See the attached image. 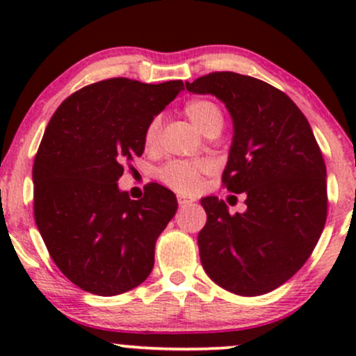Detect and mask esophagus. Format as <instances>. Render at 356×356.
<instances>
[{
	"label": "esophagus",
	"mask_w": 356,
	"mask_h": 356,
	"mask_svg": "<svg viewBox=\"0 0 356 356\" xmlns=\"http://www.w3.org/2000/svg\"><path fill=\"white\" fill-rule=\"evenodd\" d=\"M177 202H179V206H181V207H186V206H191V204L194 201H192L191 197H186V195H179Z\"/></svg>",
	"instance_id": "obj_1"
}]
</instances>
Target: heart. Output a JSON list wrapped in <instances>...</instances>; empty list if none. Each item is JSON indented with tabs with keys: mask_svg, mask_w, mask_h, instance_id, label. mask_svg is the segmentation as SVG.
<instances>
[{
	"mask_svg": "<svg viewBox=\"0 0 356 356\" xmlns=\"http://www.w3.org/2000/svg\"><path fill=\"white\" fill-rule=\"evenodd\" d=\"M184 113L187 118L201 130L202 134L219 132L220 125H222V112L214 102L207 99H192L184 105ZM159 132V120L154 118L149 125H147L144 134V144L145 147H152L157 142ZM212 169L211 162L207 161H174L169 162L159 170V179L165 184V186L172 187L174 191L184 192V194H191L199 189L202 181V175L207 174Z\"/></svg>",
	"mask_w": 356,
	"mask_h": 356,
	"instance_id": "heart-1",
	"label": "heart"
}]
</instances>
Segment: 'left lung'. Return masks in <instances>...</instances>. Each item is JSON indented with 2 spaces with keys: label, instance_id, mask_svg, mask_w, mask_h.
Listing matches in <instances>:
<instances>
[{
  "label": "left lung",
  "instance_id": "1",
  "mask_svg": "<svg viewBox=\"0 0 356 356\" xmlns=\"http://www.w3.org/2000/svg\"><path fill=\"white\" fill-rule=\"evenodd\" d=\"M186 88L211 93L229 110L234 136L222 184L246 195L248 206L231 216L214 195L201 199L207 214L197 236L202 268L234 295H264L300 271L325 227L321 150L303 112L266 81L214 72L186 81Z\"/></svg>",
  "mask_w": 356,
  "mask_h": 356
}]
</instances>
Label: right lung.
<instances>
[{
    "label": "right lung",
    "mask_w": 356,
    "mask_h": 356,
    "mask_svg": "<svg viewBox=\"0 0 356 356\" xmlns=\"http://www.w3.org/2000/svg\"><path fill=\"white\" fill-rule=\"evenodd\" d=\"M181 90L182 80L97 81L68 97L44 130L33 164L35 220L51 259L83 291L120 295L152 271L177 199L149 184L132 201L117 182L144 154L147 125Z\"/></svg>",
    "instance_id": "add662e5"
}]
</instances>
